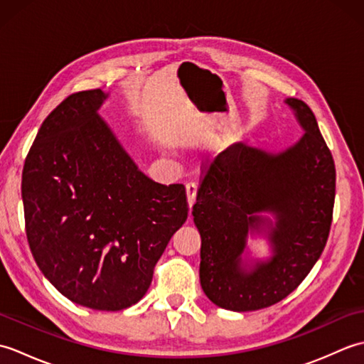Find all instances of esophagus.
<instances>
[{
	"instance_id": "34e87169",
	"label": "esophagus",
	"mask_w": 364,
	"mask_h": 364,
	"mask_svg": "<svg viewBox=\"0 0 364 364\" xmlns=\"http://www.w3.org/2000/svg\"><path fill=\"white\" fill-rule=\"evenodd\" d=\"M186 194H188V203H189V208H191L192 205H194L196 196H197V184L194 181L186 183Z\"/></svg>"
}]
</instances>
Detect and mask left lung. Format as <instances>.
I'll return each instance as SVG.
<instances>
[{
  "label": "left lung",
  "instance_id": "1",
  "mask_svg": "<svg viewBox=\"0 0 364 364\" xmlns=\"http://www.w3.org/2000/svg\"><path fill=\"white\" fill-rule=\"evenodd\" d=\"M305 134L291 149L266 153L236 144L203 166L194 222L202 236L200 283L213 304L231 311L267 308L304 282L327 244L336 170L313 111L286 100ZM259 212H272L276 225ZM267 226L274 257L250 273L240 267L245 237Z\"/></svg>",
  "mask_w": 364,
  "mask_h": 364
}]
</instances>
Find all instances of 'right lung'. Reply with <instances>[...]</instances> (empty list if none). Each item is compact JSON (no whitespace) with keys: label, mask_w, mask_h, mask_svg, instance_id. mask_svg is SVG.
<instances>
[{"label":"right lung","mask_w":364,"mask_h":364,"mask_svg":"<svg viewBox=\"0 0 364 364\" xmlns=\"http://www.w3.org/2000/svg\"><path fill=\"white\" fill-rule=\"evenodd\" d=\"M102 89L68 95L42 123L21 175L31 253L63 296L119 311L150 288L161 255L188 219L183 184L154 183L97 109Z\"/></svg>","instance_id":"1"}]
</instances>
